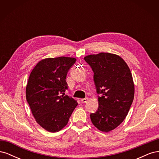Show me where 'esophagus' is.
<instances>
[{
  "mask_svg": "<svg viewBox=\"0 0 159 159\" xmlns=\"http://www.w3.org/2000/svg\"><path fill=\"white\" fill-rule=\"evenodd\" d=\"M88 101V98H85L84 99H81V103H86Z\"/></svg>",
  "mask_w": 159,
  "mask_h": 159,
  "instance_id": "34e87169",
  "label": "esophagus"
}]
</instances>
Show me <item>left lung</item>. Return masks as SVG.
Returning a JSON list of instances; mask_svg holds the SVG:
<instances>
[{
  "mask_svg": "<svg viewBox=\"0 0 159 159\" xmlns=\"http://www.w3.org/2000/svg\"><path fill=\"white\" fill-rule=\"evenodd\" d=\"M91 66L98 96L99 107L90 119L93 125L107 133L117 127L128 114L133 103L134 86L131 72L118 55L101 52L84 57Z\"/></svg>",
  "mask_w": 159,
  "mask_h": 159,
  "instance_id": "1",
  "label": "left lung"
}]
</instances>
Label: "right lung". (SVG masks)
<instances>
[{
    "instance_id": "1",
    "label": "right lung",
    "mask_w": 159,
    "mask_h": 159,
    "mask_svg": "<svg viewBox=\"0 0 159 159\" xmlns=\"http://www.w3.org/2000/svg\"><path fill=\"white\" fill-rule=\"evenodd\" d=\"M76 61L75 57H57L43 59L32 70L26 88V98L38 125L46 131H60L68 123L77 101L60 95L68 89L67 73Z\"/></svg>"
}]
</instances>
